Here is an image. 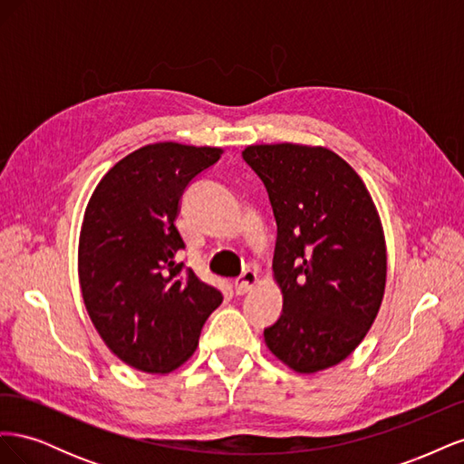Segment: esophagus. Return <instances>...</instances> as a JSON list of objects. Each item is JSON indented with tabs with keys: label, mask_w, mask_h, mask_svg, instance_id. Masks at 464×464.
Returning <instances> with one entry per match:
<instances>
[{
	"label": "esophagus",
	"mask_w": 464,
	"mask_h": 464,
	"mask_svg": "<svg viewBox=\"0 0 464 464\" xmlns=\"http://www.w3.org/2000/svg\"><path fill=\"white\" fill-rule=\"evenodd\" d=\"M256 285H257V273L246 271L240 278H236V283H234L236 296H244V294H247Z\"/></svg>",
	"instance_id": "1"
}]
</instances>
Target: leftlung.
I'll return each instance as SVG.
<instances>
[{"instance_id": "left-lung-1", "label": "left lung", "mask_w": 464, "mask_h": 464, "mask_svg": "<svg viewBox=\"0 0 464 464\" xmlns=\"http://www.w3.org/2000/svg\"><path fill=\"white\" fill-rule=\"evenodd\" d=\"M276 220L273 273L283 314L265 329L271 353L315 373L354 353L385 292V236L353 166L323 147L251 145L242 152Z\"/></svg>"}]
</instances>
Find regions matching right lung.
I'll return each mask as SVG.
<instances>
[{
    "mask_svg": "<svg viewBox=\"0 0 464 464\" xmlns=\"http://www.w3.org/2000/svg\"><path fill=\"white\" fill-rule=\"evenodd\" d=\"M222 149L154 143L121 159L96 186L79 236V283L98 334L128 366L168 373L198 348L220 290L179 261L176 228L189 181Z\"/></svg>",
    "mask_w": 464,
    "mask_h": 464,
    "instance_id": "add662e5",
    "label": "right lung"
}]
</instances>
